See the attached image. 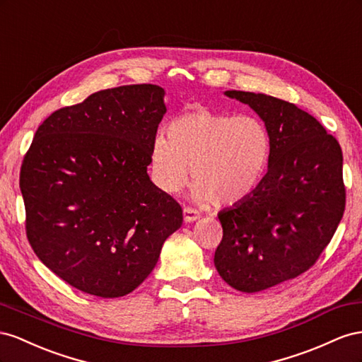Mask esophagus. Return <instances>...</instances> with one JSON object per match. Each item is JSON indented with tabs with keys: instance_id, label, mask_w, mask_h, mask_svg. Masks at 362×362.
Wrapping results in <instances>:
<instances>
[{
	"instance_id": "34e87169",
	"label": "esophagus",
	"mask_w": 362,
	"mask_h": 362,
	"mask_svg": "<svg viewBox=\"0 0 362 362\" xmlns=\"http://www.w3.org/2000/svg\"><path fill=\"white\" fill-rule=\"evenodd\" d=\"M183 218H185V223H192V221L200 218V214L195 209L189 208V206H185V208H183Z\"/></svg>"
}]
</instances>
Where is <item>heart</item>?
Wrapping results in <instances>:
<instances>
[{
	"label": "heart",
	"instance_id": "b5f03b06",
	"mask_svg": "<svg viewBox=\"0 0 362 362\" xmlns=\"http://www.w3.org/2000/svg\"><path fill=\"white\" fill-rule=\"evenodd\" d=\"M272 138L255 115L194 107L168 124L151 144V168L158 187L173 194L188 180L199 202L235 206L245 202L262 180Z\"/></svg>",
	"mask_w": 362,
	"mask_h": 362
}]
</instances>
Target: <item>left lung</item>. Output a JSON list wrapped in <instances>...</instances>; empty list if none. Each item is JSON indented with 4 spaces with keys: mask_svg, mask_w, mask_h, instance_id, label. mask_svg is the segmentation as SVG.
<instances>
[{
    "mask_svg": "<svg viewBox=\"0 0 362 362\" xmlns=\"http://www.w3.org/2000/svg\"><path fill=\"white\" fill-rule=\"evenodd\" d=\"M262 118L272 138L268 173L252 197L218 214L214 264L223 281L257 293L311 268L346 208L343 151L308 112L265 94L226 90Z\"/></svg>",
    "mask_w": 362,
    "mask_h": 362,
    "instance_id": "obj_1",
    "label": "left lung"
}]
</instances>
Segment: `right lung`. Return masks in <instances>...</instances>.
Segmentation results:
<instances>
[{
    "label": "right lung",
    "mask_w": 362,
    "mask_h": 362,
    "mask_svg": "<svg viewBox=\"0 0 362 362\" xmlns=\"http://www.w3.org/2000/svg\"><path fill=\"white\" fill-rule=\"evenodd\" d=\"M163 95L156 85L95 92L51 113L25 153L19 188L28 243L80 291L132 293L182 226L180 204L147 174Z\"/></svg>",
    "instance_id": "1"
}]
</instances>
